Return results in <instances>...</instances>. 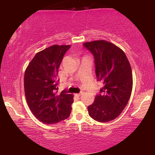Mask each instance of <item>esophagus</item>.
<instances>
[{
    "mask_svg": "<svg viewBox=\"0 0 155 155\" xmlns=\"http://www.w3.org/2000/svg\"><path fill=\"white\" fill-rule=\"evenodd\" d=\"M75 95L77 96H81V95H82V93H79V94H76Z\"/></svg>",
    "mask_w": 155,
    "mask_h": 155,
    "instance_id": "34e87169",
    "label": "esophagus"
}]
</instances>
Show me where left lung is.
<instances>
[{
	"label": "left lung",
	"mask_w": 155,
	"mask_h": 155,
	"mask_svg": "<svg viewBox=\"0 0 155 155\" xmlns=\"http://www.w3.org/2000/svg\"><path fill=\"white\" fill-rule=\"evenodd\" d=\"M94 57L97 81L103 87L87 107L89 115L100 122L116 118L127 106L133 88L130 63L122 50L104 40L83 44Z\"/></svg>",
	"instance_id": "8db88e82"
}]
</instances>
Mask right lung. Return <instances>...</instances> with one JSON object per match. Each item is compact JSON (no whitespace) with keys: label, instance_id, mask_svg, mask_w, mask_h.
<instances>
[{"label":"right lung","instance_id":"right-lung-1","mask_svg":"<svg viewBox=\"0 0 155 155\" xmlns=\"http://www.w3.org/2000/svg\"><path fill=\"white\" fill-rule=\"evenodd\" d=\"M70 45H53L37 53L25 70V97L33 115L44 123L67 119L74 102L72 94H57L59 68Z\"/></svg>","mask_w":155,"mask_h":155}]
</instances>
